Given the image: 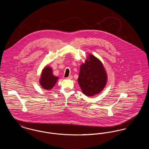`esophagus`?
Masks as SVG:
<instances>
[{
    "label": "esophagus",
    "mask_w": 149,
    "mask_h": 149,
    "mask_svg": "<svg viewBox=\"0 0 149 149\" xmlns=\"http://www.w3.org/2000/svg\"><path fill=\"white\" fill-rule=\"evenodd\" d=\"M66 79H72V75H70V76H69L68 77H67V78H66Z\"/></svg>",
    "instance_id": "esophagus-1"
}]
</instances>
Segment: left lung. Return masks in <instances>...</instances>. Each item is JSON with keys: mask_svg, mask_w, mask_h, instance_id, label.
Instances as JSON below:
<instances>
[{"mask_svg": "<svg viewBox=\"0 0 149 149\" xmlns=\"http://www.w3.org/2000/svg\"><path fill=\"white\" fill-rule=\"evenodd\" d=\"M107 78L103 64L97 58L90 55L88 60L80 66L78 83L83 94L92 96L103 89Z\"/></svg>", "mask_w": 149, "mask_h": 149, "instance_id": "8db88e82", "label": "left lung"}]
</instances>
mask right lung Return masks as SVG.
Here are the masks:
<instances>
[{"mask_svg":"<svg viewBox=\"0 0 149 149\" xmlns=\"http://www.w3.org/2000/svg\"><path fill=\"white\" fill-rule=\"evenodd\" d=\"M58 79V77L53 75L52 69L47 66L42 70L40 83L43 88L46 90H50L55 85Z\"/></svg>","mask_w":149,"mask_h":149,"instance_id":"add662e5","label":"right lung"}]
</instances>
